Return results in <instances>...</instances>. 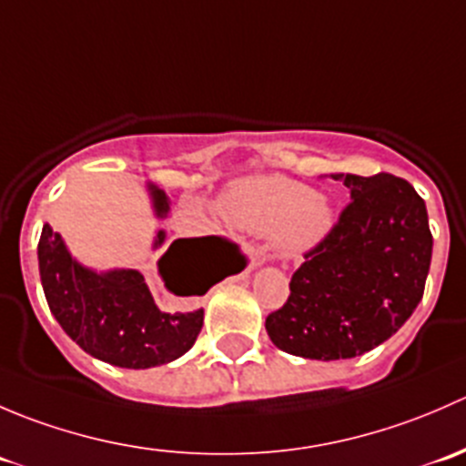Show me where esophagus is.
Masks as SVG:
<instances>
[{
	"instance_id": "obj_1",
	"label": "esophagus",
	"mask_w": 466,
	"mask_h": 466,
	"mask_svg": "<svg viewBox=\"0 0 466 466\" xmlns=\"http://www.w3.org/2000/svg\"><path fill=\"white\" fill-rule=\"evenodd\" d=\"M261 263H266V255H257L255 259H252V266H261Z\"/></svg>"
}]
</instances>
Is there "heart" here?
Segmentation results:
<instances>
[{
    "instance_id": "1",
    "label": "heart",
    "mask_w": 466,
    "mask_h": 466,
    "mask_svg": "<svg viewBox=\"0 0 466 466\" xmlns=\"http://www.w3.org/2000/svg\"><path fill=\"white\" fill-rule=\"evenodd\" d=\"M218 207L234 228L272 237L281 255L311 250L336 223L327 198L284 176H255L234 182L220 196Z\"/></svg>"
}]
</instances>
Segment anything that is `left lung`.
<instances>
[{
    "label": "left lung",
    "mask_w": 466,
    "mask_h": 466,
    "mask_svg": "<svg viewBox=\"0 0 466 466\" xmlns=\"http://www.w3.org/2000/svg\"><path fill=\"white\" fill-rule=\"evenodd\" d=\"M351 200L331 232L304 252L284 307L266 331L281 351L354 359L401 329L424 295L433 255L424 198L403 177L338 173Z\"/></svg>",
    "instance_id": "1"
}]
</instances>
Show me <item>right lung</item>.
Instances as JSON below:
<instances>
[{
    "label": "right lung",
    "instance_id": "obj_1",
    "mask_svg": "<svg viewBox=\"0 0 466 466\" xmlns=\"http://www.w3.org/2000/svg\"><path fill=\"white\" fill-rule=\"evenodd\" d=\"M153 191L157 216L168 211L164 191ZM157 232L155 246H162ZM246 255L225 237L177 238L159 259V275L173 295L159 307L139 270H87L69 257L60 234L46 223L37 243V266L51 313L89 356L116 368L146 370L171 363L194 347L203 309L180 302L200 298L214 284L246 268Z\"/></svg>",
    "mask_w": 466,
    "mask_h": 466
}]
</instances>
